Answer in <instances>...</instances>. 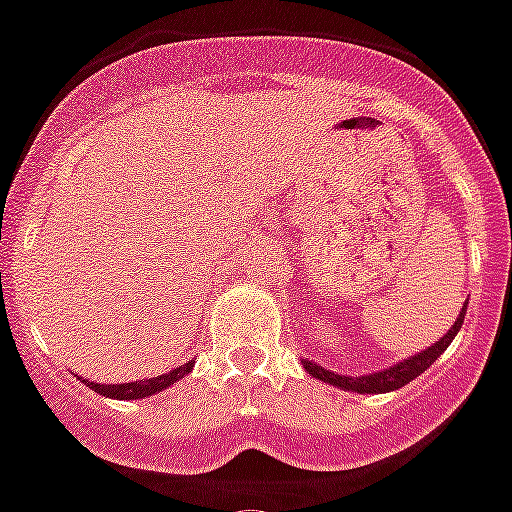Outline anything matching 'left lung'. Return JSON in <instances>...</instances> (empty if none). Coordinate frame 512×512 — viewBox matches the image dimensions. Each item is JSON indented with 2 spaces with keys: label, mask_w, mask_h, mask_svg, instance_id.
<instances>
[{
  "label": "left lung",
  "mask_w": 512,
  "mask_h": 512,
  "mask_svg": "<svg viewBox=\"0 0 512 512\" xmlns=\"http://www.w3.org/2000/svg\"><path fill=\"white\" fill-rule=\"evenodd\" d=\"M466 307L468 302L463 304L461 315L455 317L453 328L435 341L432 346H427L424 351L419 354L409 356V359H401V362H395L393 367L388 369H380V372H369V375H359V377H351V375H341V372H330V369L320 367L317 362H309V359H302V367L309 377H315L320 382H328L333 388H341V390H351V393H390V390H398L403 385H409L411 380L422 375L424 369H429L432 364L445 354L453 338L458 336V330L463 325V317H466Z\"/></svg>",
  "instance_id": "1"
}]
</instances>
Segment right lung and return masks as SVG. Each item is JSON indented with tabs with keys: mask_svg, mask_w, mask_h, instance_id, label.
Segmentation results:
<instances>
[{
	"mask_svg": "<svg viewBox=\"0 0 512 512\" xmlns=\"http://www.w3.org/2000/svg\"><path fill=\"white\" fill-rule=\"evenodd\" d=\"M195 367V362H187L182 367L171 369L166 375L150 377V380H135V382H124V385H106V382H88L90 390L106 395V398H117V401H137V398H148V395H156L161 390L171 388L174 382H179L182 377H187ZM85 382V380H83Z\"/></svg>",
	"mask_w": 512,
	"mask_h": 512,
	"instance_id": "add662e5",
	"label": "right lung"
}]
</instances>
